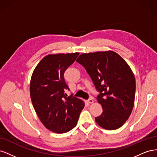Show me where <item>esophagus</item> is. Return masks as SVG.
I'll return each instance as SVG.
<instances>
[{
  "label": "esophagus",
  "mask_w": 157,
  "mask_h": 157,
  "mask_svg": "<svg viewBox=\"0 0 157 157\" xmlns=\"http://www.w3.org/2000/svg\"><path fill=\"white\" fill-rule=\"evenodd\" d=\"M87 103H94V100H93V99L90 98V99H88V100H87Z\"/></svg>",
  "instance_id": "1"
}]
</instances>
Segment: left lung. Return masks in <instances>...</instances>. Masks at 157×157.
Segmentation results:
<instances>
[{
  "instance_id": "1",
  "label": "left lung",
  "mask_w": 157,
  "mask_h": 157,
  "mask_svg": "<svg viewBox=\"0 0 157 157\" xmlns=\"http://www.w3.org/2000/svg\"><path fill=\"white\" fill-rule=\"evenodd\" d=\"M92 80L100 94L97 97L103 113L95 118L104 129L121 127L129 118L134 105L136 80L126 61L108 50L82 54L77 59Z\"/></svg>"
}]
</instances>
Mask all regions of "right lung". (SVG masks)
Masks as SVG:
<instances>
[{
    "label": "right lung",
    "instance_id": "1",
    "mask_svg": "<svg viewBox=\"0 0 157 157\" xmlns=\"http://www.w3.org/2000/svg\"><path fill=\"white\" fill-rule=\"evenodd\" d=\"M78 55V52L47 55L33 72L30 82L33 105L41 122L52 132L62 134L72 130L84 107L81 99L66 97L65 94L69 87L64 73Z\"/></svg>",
    "mask_w": 157,
    "mask_h": 157
}]
</instances>
